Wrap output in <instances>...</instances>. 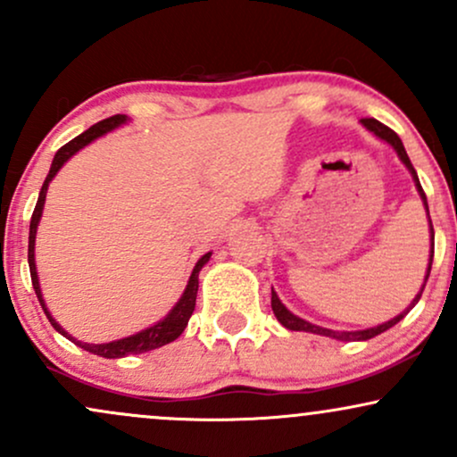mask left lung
Instances as JSON below:
<instances>
[{
  "instance_id": "1",
  "label": "left lung",
  "mask_w": 457,
  "mask_h": 457,
  "mask_svg": "<svg viewBox=\"0 0 457 457\" xmlns=\"http://www.w3.org/2000/svg\"><path fill=\"white\" fill-rule=\"evenodd\" d=\"M361 122H363V127H365L367 130H371V133H374L376 137L385 139L386 144H391L393 148H395L397 156H400L403 165H406V167H408V171H411V174H412V178H414V185H417V191H419V195H421L423 204H426V211H428V197H426V193H423V188H421V182H419V176H417V171H414L412 162H411V159H408L406 150H403V144H402V139L397 137V133H395V130H391L389 127H385V124L378 122V120H374V118H363V120H361ZM428 217H429V211H428ZM429 232H432V255H429V266H428V275H426V281H428V277H429V270H432V260H434V228H432V219H429ZM423 287H426V283H423ZM423 287H421V292H419V295H417V298H414V301H412V305L406 309V312H402L400 316H395V318H393V320H389V322H385V324H378V327H374V328H367V330H330V328L316 327V324L307 322V320L298 318V316H295V313H292V312H287L286 305H283V303L279 301V296H277V292H275V290H272V295H270V307H272V312H275L277 320H279V322L283 324V327H286V328H290V330H305V333H316V335H324V337H333V339H339V342H365V339H371V337H376V335L385 333L386 328L395 327V324L400 322V320H402L403 316H406V313L411 312V309H412L414 305H417V303H419V298H421V295H423Z\"/></svg>"
}]
</instances>
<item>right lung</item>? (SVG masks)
Returning <instances> with one entry per match:
<instances>
[{
    "label": "right lung",
    "instance_id": "obj_1",
    "mask_svg": "<svg viewBox=\"0 0 457 457\" xmlns=\"http://www.w3.org/2000/svg\"><path fill=\"white\" fill-rule=\"evenodd\" d=\"M124 122H127V115H122V113L112 115V118L101 120V122H98V124H94V127L87 129L86 133L79 135V137L71 139L66 145H62V148L55 152V159H54V162H51L49 176L45 178V185H43V188H40V195H38V202H36L34 214H31L29 246H28V262H29L31 286H34L36 296H38L40 305H43L46 318H49V322H51V327H54L57 333H62L68 339H72V337L66 333L64 328L60 327V324L55 322L54 318H51V313L46 312V305H45V301H43V292H40L38 272H36V262H34L36 228H38L40 214H43L46 188H49V182L54 180V176L57 174V171H60V167L64 165V162L71 159V156L75 154V152L81 150L83 145H87V144H90V141H94L96 137H101V135L107 133V130H113L115 127H120V124H124ZM208 258H211V253H206V255H202V258H199V262L195 264V269H193V272H191V279H188V286H187L185 295H182L180 301L176 303V307L171 309V312L167 313V316L162 318L161 322H156L154 327L141 330V333L130 335V337L118 339V342H109V344H81V342H77V339H72V342H75L77 345H81V348L87 350V353L104 356V359H122V356H129V354H141V353H148V350L161 348V345L174 342V339L180 337L182 330L187 328L188 318H191L193 309H195V298H197V287H199V270H202V266L206 264Z\"/></svg>",
    "mask_w": 457,
    "mask_h": 457
}]
</instances>
